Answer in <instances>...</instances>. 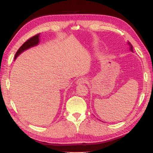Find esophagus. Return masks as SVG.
<instances>
[{
  "label": "esophagus",
  "mask_w": 153,
  "mask_h": 153,
  "mask_svg": "<svg viewBox=\"0 0 153 153\" xmlns=\"http://www.w3.org/2000/svg\"><path fill=\"white\" fill-rule=\"evenodd\" d=\"M86 82V79L84 78V77H79V78L76 81L77 84H84V83Z\"/></svg>",
  "instance_id": "34e87169"
}]
</instances>
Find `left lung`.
Instances as JSON below:
<instances>
[{
    "instance_id": "obj_1",
    "label": "left lung",
    "mask_w": 153,
    "mask_h": 153,
    "mask_svg": "<svg viewBox=\"0 0 153 153\" xmlns=\"http://www.w3.org/2000/svg\"><path fill=\"white\" fill-rule=\"evenodd\" d=\"M128 45L129 47V50H130L131 52H133V46H132V45H131V44L129 42V41L128 42Z\"/></svg>"
}]
</instances>
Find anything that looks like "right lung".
Returning <instances> with one entry per match:
<instances>
[{
    "instance_id": "add662e5",
    "label": "right lung",
    "mask_w": 153,
    "mask_h": 153,
    "mask_svg": "<svg viewBox=\"0 0 153 153\" xmlns=\"http://www.w3.org/2000/svg\"><path fill=\"white\" fill-rule=\"evenodd\" d=\"M39 38H40V33H38V34H36V36H33V37L30 38L28 40H27L25 43L23 44V45L21 46V47L19 48V50L17 51L16 54H15L14 60H15L17 56H19L20 54H22L23 52H24L25 51H26L30 48L33 47V46H37L40 42Z\"/></svg>"
}]
</instances>
